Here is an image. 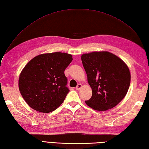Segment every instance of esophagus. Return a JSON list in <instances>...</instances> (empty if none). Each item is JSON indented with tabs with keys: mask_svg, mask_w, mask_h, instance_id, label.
<instances>
[{
	"mask_svg": "<svg viewBox=\"0 0 149 149\" xmlns=\"http://www.w3.org/2000/svg\"><path fill=\"white\" fill-rule=\"evenodd\" d=\"M82 87V85L81 84H78L77 86H76V90H79V89H80V88Z\"/></svg>",
	"mask_w": 149,
	"mask_h": 149,
	"instance_id": "obj_1",
	"label": "esophagus"
}]
</instances>
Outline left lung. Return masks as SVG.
<instances>
[{"mask_svg": "<svg viewBox=\"0 0 149 149\" xmlns=\"http://www.w3.org/2000/svg\"><path fill=\"white\" fill-rule=\"evenodd\" d=\"M81 61L92 89L86 104L96 111L115 107L127 94L130 83L129 68L118 56L108 52L83 54Z\"/></svg>", "mask_w": 149, "mask_h": 149, "instance_id": "left-lung-1", "label": "left lung"}]
</instances>
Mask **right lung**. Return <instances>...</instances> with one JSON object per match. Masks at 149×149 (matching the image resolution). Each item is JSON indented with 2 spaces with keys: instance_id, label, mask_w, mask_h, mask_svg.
<instances>
[{
  "instance_id": "1",
  "label": "right lung",
  "mask_w": 149,
  "mask_h": 149,
  "mask_svg": "<svg viewBox=\"0 0 149 149\" xmlns=\"http://www.w3.org/2000/svg\"><path fill=\"white\" fill-rule=\"evenodd\" d=\"M72 60L70 54L55 52L38 55L26 65L19 88L30 107L48 113L61 104L70 91L64 71Z\"/></svg>"
}]
</instances>
